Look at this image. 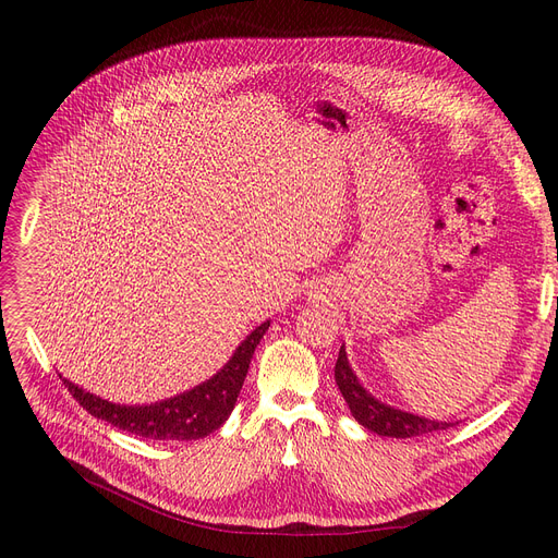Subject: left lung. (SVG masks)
I'll return each mask as SVG.
<instances>
[{
  "label": "left lung",
  "instance_id": "left-lung-1",
  "mask_svg": "<svg viewBox=\"0 0 558 558\" xmlns=\"http://www.w3.org/2000/svg\"><path fill=\"white\" fill-rule=\"evenodd\" d=\"M335 379H337V387H339L343 400L350 407V414L355 416V421H360V425L368 427L371 432H375L379 436L412 438V436H421V434H429V432H438V429H448L454 425V423H444V421L441 423L427 421V418L400 412V409H393L385 402L375 400L360 385V379L355 377L353 368L348 366L343 345L339 350V357L335 364Z\"/></svg>",
  "mask_w": 558,
  "mask_h": 558
}]
</instances>
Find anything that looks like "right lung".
Returning a JSON list of instances; mask_svg holds the SVG:
<instances>
[{
  "label": "right lung",
  "instance_id": "obj_1",
  "mask_svg": "<svg viewBox=\"0 0 558 558\" xmlns=\"http://www.w3.org/2000/svg\"><path fill=\"white\" fill-rule=\"evenodd\" d=\"M267 330L269 320L257 326L242 341L230 362L215 377H210L208 383L198 385L183 396H175L156 404H112L78 389L70 379H63V385L87 414H93L95 418H101L129 434L151 438V441H196V438H203L219 429L230 416L248 373L251 357Z\"/></svg>",
  "mask_w": 558,
  "mask_h": 558
}]
</instances>
